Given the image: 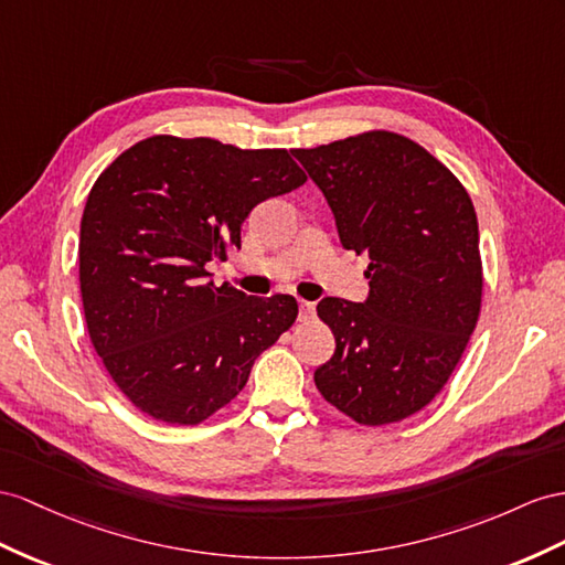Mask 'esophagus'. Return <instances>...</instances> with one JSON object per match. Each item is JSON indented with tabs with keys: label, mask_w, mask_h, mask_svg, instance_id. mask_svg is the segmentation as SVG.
<instances>
[{
	"label": "esophagus",
	"mask_w": 565,
	"mask_h": 565,
	"mask_svg": "<svg viewBox=\"0 0 565 565\" xmlns=\"http://www.w3.org/2000/svg\"><path fill=\"white\" fill-rule=\"evenodd\" d=\"M312 312H315V302L298 300V317H300V320H308Z\"/></svg>",
	"instance_id": "1"
}]
</instances>
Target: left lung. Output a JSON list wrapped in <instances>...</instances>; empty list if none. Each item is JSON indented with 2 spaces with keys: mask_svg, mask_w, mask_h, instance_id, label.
<instances>
[{
  "mask_svg": "<svg viewBox=\"0 0 565 565\" xmlns=\"http://www.w3.org/2000/svg\"><path fill=\"white\" fill-rule=\"evenodd\" d=\"M291 152L327 198L343 248L370 257L363 302H317L337 351L315 384L360 425L398 423L441 392L480 315L472 200L439 159L398 134Z\"/></svg>",
  "mask_w": 565,
  "mask_h": 565,
  "instance_id": "1",
  "label": "left lung"
}]
</instances>
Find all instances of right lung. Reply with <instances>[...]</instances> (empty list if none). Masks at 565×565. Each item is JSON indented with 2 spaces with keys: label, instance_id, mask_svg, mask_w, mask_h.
Masks as SVG:
<instances>
[{
  "label": "right lung",
  "instance_id": "1",
  "mask_svg": "<svg viewBox=\"0 0 565 565\" xmlns=\"http://www.w3.org/2000/svg\"><path fill=\"white\" fill-rule=\"evenodd\" d=\"M308 181L286 150L152 136L99 173L81 220L85 324L107 372L154 420L198 425L236 398L296 322L294 296L214 286L255 205Z\"/></svg>",
  "mask_w": 565,
  "mask_h": 565
}]
</instances>
